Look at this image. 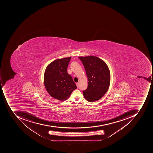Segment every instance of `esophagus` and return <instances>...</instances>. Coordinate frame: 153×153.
Returning a JSON list of instances; mask_svg holds the SVG:
<instances>
[{
	"mask_svg": "<svg viewBox=\"0 0 153 153\" xmlns=\"http://www.w3.org/2000/svg\"><path fill=\"white\" fill-rule=\"evenodd\" d=\"M76 85H77V87L78 88H79V83H76Z\"/></svg>",
	"mask_w": 153,
	"mask_h": 153,
	"instance_id": "obj_1",
	"label": "esophagus"
}]
</instances>
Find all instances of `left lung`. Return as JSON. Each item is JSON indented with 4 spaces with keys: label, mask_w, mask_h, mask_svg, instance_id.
Wrapping results in <instances>:
<instances>
[{
    "label": "left lung",
    "mask_w": 153,
    "mask_h": 153,
    "mask_svg": "<svg viewBox=\"0 0 153 153\" xmlns=\"http://www.w3.org/2000/svg\"><path fill=\"white\" fill-rule=\"evenodd\" d=\"M79 58L84 65L88 77V86L83 91V95L89 102L99 100L109 88V69L104 61L96 56H80Z\"/></svg>",
    "instance_id": "obj_1"
}]
</instances>
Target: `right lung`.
Masks as SVG:
<instances>
[{
  "label": "right lung",
  "mask_w": 153,
  "mask_h": 153,
  "mask_svg": "<svg viewBox=\"0 0 153 153\" xmlns=\"http://www.w3.org/2000/svg\"><path fill=\"white\" fill-rule=\"evenodd\" d=\"M71 57L57 59L50 63L44 74V81L46 90L51 97L64 101L77 88L67 68Z\"/></svg>",
  "instance_id": "1"
}]
</instances>
